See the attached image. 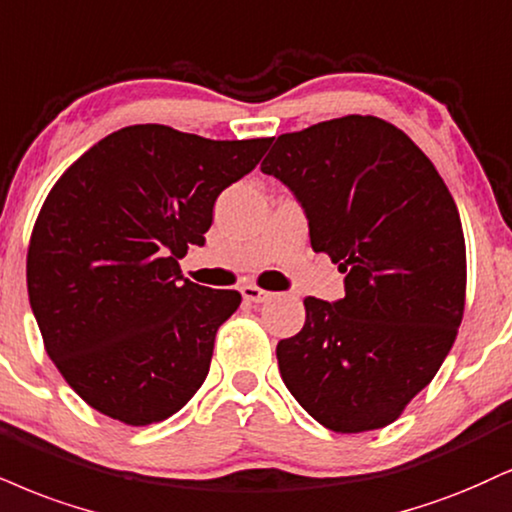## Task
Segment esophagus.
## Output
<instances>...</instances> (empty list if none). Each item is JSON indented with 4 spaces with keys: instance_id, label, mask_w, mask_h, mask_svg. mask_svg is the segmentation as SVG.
Returning a JSON list of instances; mask_svg holds the SVG:
<instances>
[{
    "instance_id": "esophagus-1",
    "label": "esophagus",
    "mask_w": 512,
    "mask_h": 512,
    "mask_svg": "<svg viewBox=\"0 0 512 512\" xmlns=\"http://www.w3.org/2000/svg\"><path fill=\"white\" fill-rule=\"evenodd\" d=\"M240 295H243L245 303H255V305L272 298V293L262 291V288H257V286H243V288H240Z\"/></svg>"
}]
</instances>
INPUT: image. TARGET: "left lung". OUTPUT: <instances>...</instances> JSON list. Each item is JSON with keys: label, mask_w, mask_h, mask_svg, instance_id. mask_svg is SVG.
I'll list each match as a JSON object with an SVG mask.
<instances>
[{"label": "left lung", "mask_w": 512, "mask_h": 512, "mask_svg": "<svg viewBox=\"0 0 512 512\" xmlns=\"http://www.w3.org/2000/svg\"><path fill=\"white\" fill-rule=\"evenodd\" d=\"M260 169L346 274V295L305 298V326L276 346L283 384L331 432L386 427L439 372L463 319L458 207L420 147L377 116L283 133Z\"/></svg>", "instance_id": "left-lung-1"}]
</instances>
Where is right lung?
<instances>
[{"mask_svg": "<svg viewBox=\"0 0 512 512\" xmlns=\"http://www.w3.org/2000/svg\"><path fill=\"white\" fill-rule=\"evenodd\" d=\"M272 138L209 140L159 123L92 145L49 190L28 248V298L47 355L85 403L131 427L200 389L238 291L183 279L219 193Z\"/></svg>", "mask_w": 512, "mask_h": 512, "instance_id": "obj_1", "label": "right lung"}]
</instances>
